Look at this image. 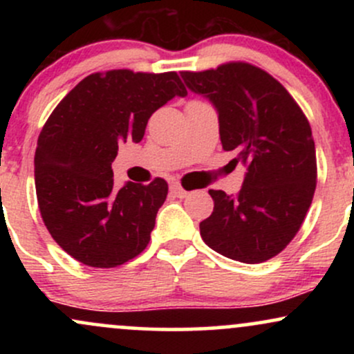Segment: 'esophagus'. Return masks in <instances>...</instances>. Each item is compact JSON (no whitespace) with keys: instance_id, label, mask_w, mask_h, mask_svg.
Masks as SVG:
<instances>
[{"instance_id":"obj_1","label":"esophagus","mask_w":354,"mask_h":354,"mask_svg":"<svg viewBox=\"0 0 354 354\" xmlns=\"http://www.w3.org/2000/svg\"><path fill=\"white\" fill-rule=\"evenodd\" d=\"M169 189H171V193H173L176 198H186V196H188V194H189L188 191L183 188L180 183H174V185L169 186Z\"/></svg>"}]
</instances>
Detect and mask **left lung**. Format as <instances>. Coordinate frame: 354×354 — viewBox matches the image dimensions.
Listing matches in <instances>:
<instances>
[{
  "label": "left lung",
  "mask_w": 354,
  "mask_h": 354,
  "mask_svg": "<svg viewBox=\"0 0 354 354\" xmlns=\"http://www.w3.org/2000/svg\"><path fill=\"white\" fill-rule=\"evenodd\" d=\"M186 86L218 111L219 138L246 166L236 196L209 189L213 213L200 223L203 241L234 261L263 263L290 245L316 189V149L306 116L279 81L233 61L181 71Z\"/></svg>",
  "instance_id": "8db88e82"
}]
</instances>
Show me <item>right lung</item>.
I'll list each match as a JSON object with an SVG mask.
<instances>
[{
  "instance_id": "obj_1",
  "label": "right lung",
  "mask_w": 354,
  "mask_h": 354,
  "mask_svg": "<svg viewBox=\"0 0 354 354\" xmlns=\"http://www.w3.org/2000/svg\"><path fill=\"white\" fill-rule=\"evenodd\" d=\"M186 95L174 71L93 73L48 118L35 153L36 198L44 226L76 261L115 268L148 246L168 183L116 189L111 163L118 143H140L149 116Z\"/></svg>"
}]
</instances>
